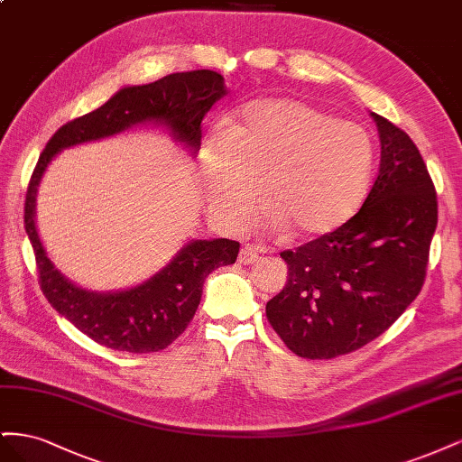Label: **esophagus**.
Returning a JSON list of instances; mask_svg holds the SVG:
<instances>
[{
    "mask_svg": "<svg viewBox=\"0 0 462 462\" xmlns=\"http://www.w3.org/2000/svg\"><path fill=\"white\" fill-rule=\"evenodd\" d=\"M256 260H258V250H256L254 246L245 245V246L241 248V253H239V262L245 263V265H248V263H253V262H256Z\"/></svg>",
    "mask_w": 462,
    "mask_h": 462,
    "instance_id": "1",
    "label": "esophagus"
}]
</instances>
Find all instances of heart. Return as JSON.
I'll list each match as a JSON object with an SVG mask.
<instances>
[{
    "mask_svg": "<svg viewBox=\"0 0 462 462\" xmlns=\"http://www.w3.org/2000/svg\"><path fill=\"white\" fill-rule=\"evenodd\" d=\"M374 146L353 121L292 97H263L227 116L200 152L212 212L241 229L262 209L292 239H316L351 219L368 190Z\"/></svg>",
    "mask_w": 462,
    "mask_h": 462,
    "instance_id": "obj_1",
    "label": "heart"
}]
</instances>
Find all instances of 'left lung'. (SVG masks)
Segmentation results:
<instances>
[{
    "instance_id": "1",
    "label": "left lung",
    "mask_w": 462,
    "mask_h": 462,
    "mask_svg": "<svg viewBox=\"0 0 462 462\" xmlns=\"http://www.w3.org/2000/svg\"><path fill=\"white\" fill-rule=\"evenodd\" d=\"M372 117L382 158L365 204L333 233L283 250L289 279L265 304L273 331L302 358L358 351L393 326L424 285L436 187L411 136Z\"/></svg>"
}]
</instances>
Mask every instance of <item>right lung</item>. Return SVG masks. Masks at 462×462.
Segmentation results:
<instances>
[{"label":"right lung","instance_id":"right-lung-1","mask_svg":"<svg viewBox=\"0 0 462 462\" xmlns=\"http://www.w3.org/2000/svg\"><path fill=\"white\" fill-rule=\"evenodd\" d=\"M223 94V77L209 69L123 88L102 107L65 123L42 150L24 197V229L34 250L38 283L53 309L97 345L127 353H158L170 346L194 318L204 279L219 265L235 263L241 245L229 239L194 241L143 285L107 295L88 292L53 268L40 243L34 197L42 173L60 150L111 136L143 121H163L192 153L199 152L202 119Z\"/></svg>","mask_w":462,"mask_h":462}]
</instances>
